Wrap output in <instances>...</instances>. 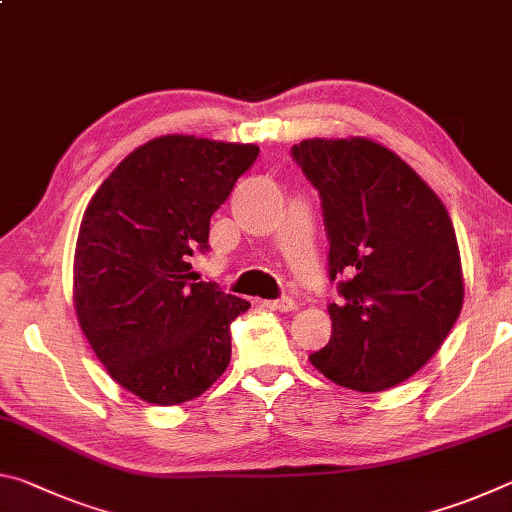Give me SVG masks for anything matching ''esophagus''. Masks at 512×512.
I'll return each mask as SVG.
<instances>
[{
  "label": "esophagus",
  "mask_w": 512,
  "mask_h": 512,
  "mask_svg": "<svg viewBox=\"0 0 512 512\" xmlns=\"http://www.w3.org/2000/svg\"><path fill=\"white\" fill-rule=\"evenodd\" d=\"M264 307L275 309V311H293V309H296V300L289 298V296H282L277 300H266Z\"/></svg>",
  "instance_id": "1"
}]
</instances>
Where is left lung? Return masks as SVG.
I'll return each instance as SVG.
<instances>
[{"mask_svg":"<svg viewBox=\"0 0 512 512\" xmlns=\"http://www.w3.org/2000/svg\"><path fill=\"white\" fill-rule=\"evenodd\" d=\"M291 155L318 189L329 280L339 277L341 296L311 366L352 391H386L440 350L461 314L452 219L409 164L366 137H316Z\"/></svg>","mask_w":512,"mask_h":512,"instance_id":"left-lung-1","label":"left lung"}]
</instances>
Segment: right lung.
<instances>
[{
    "mask_svg": "<svg viewBox=\"0 0 512 512\" xmlns=\"http://www.w3.org/2000/svg\"><path fill=\"white\" fill-rule=\"evenodd\" d=\"M255 144L164 135L103 180L83 214L74 253V305L108 375L140 400H194L230 363V323L248 300L198 282L189 259L210 244Z\"/></svg>",
    "mask_w": 512,
    "mask_h": 512,
    "instance_id": "add662e5",
    "label": "right lung"
}]
</instances>
